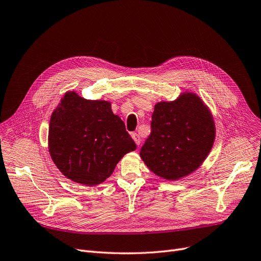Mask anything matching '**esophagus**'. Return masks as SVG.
<instances>
[{"label": "esophagus", "mask_w": 261, "mask_h": 261, "mask_svg": "<svg viewBox=\"0 0 261 261\" xmlns=\"http://www.w3.org/2000/svg\"><path fill=\"white\" fill-rule=\"evenodd\" d=\"M131 137H132V139L134 140V142H136L137 145L139 146L140 144H141V138H140L139 134H138V133H136V132H133V133L131 134Z\"/></svg>", "instance_id": "1"}]
</instances>
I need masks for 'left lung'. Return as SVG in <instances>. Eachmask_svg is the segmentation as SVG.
<instances>
[{"label": "left lung", "instance_id": "8db88e82", "mask_svg": "<svg viewBox=\"0 0 261 261\" xmlns=\"http://www.w3.org/2000/svg\"><path fill=\"white\" fill-rule=\"evenodd\" d=\"M151 119V132L140 151L147 168L167 180L198 170L216 136L213 115L200 96L185 91L174 101L158 102Z\"/></svg>", "mask_w": 261, "mask_h": 261}]
</instances>
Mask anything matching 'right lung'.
<instances>
[{"label": "right lung", "instance_id": "add662e5", "mask_svg": "<svg viewBox=\"0 0 261 261\" xmlns=\"http://www.w3.org/2000/svg\"><path fill=\"white\" fill-rule=\"evenodd\" d=\"M48 149L66 178L96 186L137 145L119 116L112 112L111 102L87 100L67 91L51 114Z\"/></svg>", "mask_w": 261, "mask_h": 261}]
</instances>
